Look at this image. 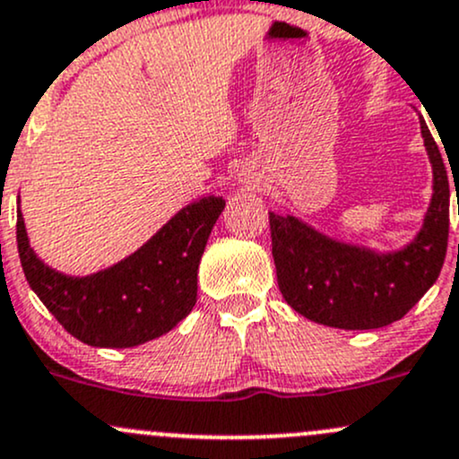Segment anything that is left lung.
<instances>
[{"instance_id":"1","label":"left lung","mask_w":459,"mask_h":459,"mask_svg":"<svg viewBox=\"0 0 459 459\" xmlns=\"http://www.w3.org/2000/svg\"><path fill=\"white\" fill-rule=\"evenodd\" d=\"M420 127L433 165V197L407 248L376 255L334 242L297 217L270 213L279 290L299 315L339 330H376L407 315L440 277L448 246V176L422 118Z\"/></svg>"}]
</instances>
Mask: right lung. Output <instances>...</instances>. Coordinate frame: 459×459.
Wrapping results in <instances>:
<instances>
[{
  "label": "right lung",
  "instance_id": "obj_1",
  "mask_svg": "<svg viewBox=\"0 0 459 459\" xmlns=\"http://www.w3.org/2000/svg\"><path fill=\"white\" fill-rule=\"evenodd\" d=\"M224 204L215 195L193 202L136 253L90 277H67L46 266L28 244L22 211H17L23 274L43 306L81 343H147L167 334L195 306L197 266Z\"/></svg>",
  "mask_w": 459,
  "mask_h": 459
}]
</instances>
